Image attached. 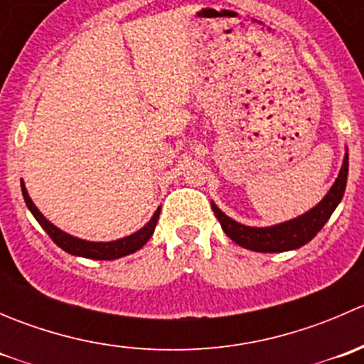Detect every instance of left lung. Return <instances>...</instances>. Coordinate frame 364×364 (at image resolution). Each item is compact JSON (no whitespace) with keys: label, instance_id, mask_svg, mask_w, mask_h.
Returning a JSON list of instances; mask_svg holds the SVG:
<instances>
[{"label":"left lung","instance_id":"obj_1","mask_svg":"<svg viewBox=\"0 0 364 364\" xmlns=\"http://www.w3.org/2000/svg\"><path fill=\"white\" fill-rule=\"evenodd\" d=\"M347 176H348V153H345L343 165L340 168V174L336 181L333 183L331 190L324 196L315 208L306 211L304 215L297 216L289 222L278 223V225L271 227H248L243 223H237L236 220L229 218L225 213L220 211L215 203H211L213 211H215L216 218H218L220 225H222L223 232L237 243L240 247L247 248L253 252H287L296 250V248L303 247L308 241L314 240L317 236L318 230L324 227L329 216L340 204L341 197L345 193V186H347Z\"/></svg>","mask_w":364,"mask_h":364}]
</instances>
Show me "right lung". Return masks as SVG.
I'll list each match as a JSON object with an SVG mask.
<instances>
[{
    "mask_svg": "<svg viewBox=\"0 0 364 364\" xmlns=\"http://www.w3.org/2000/svg\"><path fill=\"white\" fill-rule=\"evenodd\" d=\"M21 190H23L26 205H28L31 215L36 218V222L42 225V229L49 234L50 240H53L61 250L72 253V255H77V257H86V259L114 260V259H119V257L130 255V253L141 250V248L148 243L149 237L153 236V232H155L156 222H159V216H160V208H159L155 211V215L151 216V220H149L141 230H137V232L130 234V236L127 237H121V240H116V241L95 243V241H86V240H79V237L70 236V234L63 232L61 229H58L56 225H53V223H50L49 220L38 211V208L33 204V200L29 199L28 190H26L23 181H21Z\"/></svg>",
    "mask_w": 364,
    "mask_h": 364,
    "instance_id": "add662e5",
    "label": "right lung"
}]
</instances>
